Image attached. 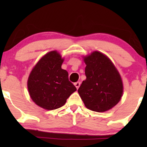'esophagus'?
Instances as JSON below:
<instances>
[{"mask_svg":"<svg viewBox=\"0 0 147 147\" xmlns=\"http://www.w3.org/2000/svg\"><path fill=\"white\" fill-rule=\"evenodd\" d=\"M80 84H81V83L79 82H76V83H75V87L77 88V89H78L79 86H80Z\"/></svg>","mask_w":147,"mask_h":147,"instance_id":"esophagus-1","label":"esophagus"}]
</instances>
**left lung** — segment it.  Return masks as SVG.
I'll use <instances>...</instances> for the list:
<instances>
[{"label": "left lung", "mask_w": 147, "mask_h": 147, "mask_svg": "<svg viewBox=\"0 0 147 147\" xmlns=\"http://www.w3.org/2000/svg\"><path fill=\"white\" fill-rule=\"evenodd\" d=\"M86 80L78 89L87 109L105 112L120 101L123 94L121 76L110 59L98 51L84 57Z\"/></svg>", "instance_id": "obj_1"}]
</instances>
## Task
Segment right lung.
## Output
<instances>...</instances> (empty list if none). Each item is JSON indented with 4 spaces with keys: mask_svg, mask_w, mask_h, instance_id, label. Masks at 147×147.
Listing matches in <instances>:
<instances>
[{
    "mask_svg": "<svg viewBox=\"0 0 147 147\" xmlns=\"http://www.w3.org/2000/svg\"><path fill=\"white\" fill-rule=\"evenodd\" d=\"M63 59L56 50L49 52L38 61L30 72L28 88L36 105L45 110L63 106L77 88L68 79V73L61 68Z\"/></svg>",
    "mask_w": 147,
    "mask_h": 147,
    "instance_id": "obj_1",
    "label": "right lung"
}]
</instances>
